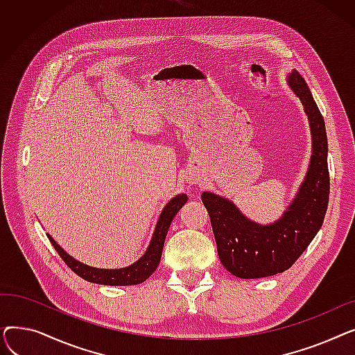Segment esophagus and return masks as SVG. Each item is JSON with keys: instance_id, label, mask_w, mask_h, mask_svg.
I'll use <instances>...</instances> for the list:
<instances>
[{"instance_id": "1", "label": "esophagus", "mask_w": 355, "mask_h": 355, "mask_svg": "<svg viewBox=\"0 0 355 355\" xmlns=\"http://www.w3.org/2000/svg\"><path fill=\"white\" fill-rule=\"evenodd\" d=\"M189 181H190L191 184H196V182H197V180H194V178H189Z\"/></svg>"}]
</instances>
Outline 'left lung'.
I'll return each instance as SVG.
<instances>
[{
    "label": "left lung",
    "instance_id": "8db88e82",
    "mask_svg": "<svg viewBox=\"0 0 355 355\" xmlns=\"http://www.w3.org/2000/svg\"><path fill=\"white\" fill-rule=\"evenodd\" d=\"M288 85L301 99L308 115L312 155L305 180L284 216L263 226L241 214L230 200L209 191L201 194L210 216L220 262L241 279L266 277L288 270L320 232L328 207L325 122L297 70L288 74Z\"/></svg>",
    "mask_w": 355,
    "mask_h": 355
}]
</instances>
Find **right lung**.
Wrapping results in <instances>:
<instances>
[{
	"label": "right lung",
	"mask_w": 355,
	"mask_h": 355,
	"mask_svg": "<svg viewBox=\"0 0 355 355\" xmlns=\"http://www.w3.org/2000/svg\"><path fill=\"white\" fill-rule=\"evenodd\" d=\"M184 202H187V194H178L166 202V206L161 211V216L157 221L153 239L149 241L146 252L141 259L137 260L135 263L122 269H98V268L87 266L79 262V260L73 259L70 254H67L58 243H55L51 236L47 234V237L50 240V243L53 245V248L55 249V252H58L59 256L64 260V263L78 276L83 277L85 281L99 284V285H109V286L138 285L145 282L158 268L168 229H170L171 221L178 213V210L184 206Z\"/></svg>",
	"instance_id": "obj_1"
}]
</instances>
